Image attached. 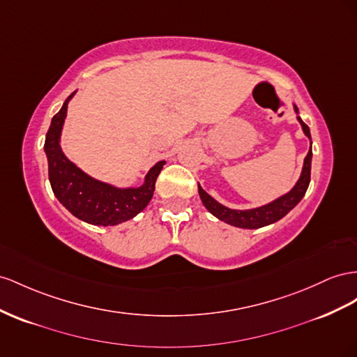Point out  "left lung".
<instances>
[{
	"mask_svg": "<svg viewBox=\"0 0 357 357\" xmlns=\"http://www.w3.org/2000/svg\"><path fill=\"white\" fill-rule=\"evenodd\" d=\"M294 111L298 114V109L294 105ZM297 120L301 123L302 130L311 141V133L310 128L302 121V119L297 115ZM311 160H312V141H311V147L310 151L303 160V168L301 172V177L296 181V185L291 188V190H288L287 194L281 195L279 198L273 199L268 204H264L261 207H255V208H249V210H236V208H229L220 204L213 197H210L207 192L202 189L198 185V194L202 201V204L210 211L211 215L216 216L219 220H224V222L238 227V228H248V229H255V228H261L266 225H271L276 220L282 219L288 211L293 210L301 199L305 197L306 189L310 186L311 181Z\"/></svg>",
	"mask_w": 357,
	"mask_h": 357,
	"instance_id": "left-lung-1",
	"label": "left lung"
}]
</instances>
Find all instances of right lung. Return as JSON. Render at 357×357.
Here are the masks:
<instances>
[{"instance_id": "add662e5", "label": "right lung", "mask_w": 357, "mask_h": 357, "mask_svg": "<svg viewBox=\"0 0 357 357\" xmlns=\"http://www.w3.org/2000/svg\"><path fill=\"white\" fill-rule=\"evenodd\" d=\"M75 93L66 99L61 109L52 117L45 139L47 172L54 195L73 216L86 224L108 227L126 222L147 207L165 160H159L151 167L138 188H117L93 178L76 167L66 158L60 146L67 105Z\"/></svg>"}]
</instances>
